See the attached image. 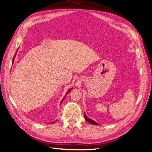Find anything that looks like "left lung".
<instances>
[{"instance_id": "left-lung-1", "label": "left lung", "mask_w": 152, "mask_h": 152, "mask_svg": "<svg viewBox=\"0 0 152 152\" xmlns=\"http://www.w3.org/2000/svg\"><path fill=\"white\" fill-rule=\"evenodd\" d=\"M84 116H85V118L86 121H88V123H91V124H93V125H98V123H97L96 122H95L94 121L92 120L91 119L89 118H88V116L86 115L85 113H84Z\"/></svg>"}]
</instances>
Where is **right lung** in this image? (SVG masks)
Wrapping results in <instances>:
<instances>
[{
    "mask_svg": "<svg viewBox=\"0 0 152 152\" xmlns=\"http://www.w3.org/2000/svg\"><path fill=\"white\" fill-rule=\"evenodd\" d=\"M18 50H17V51H16V53H15V55H14V58H13V59H12V64H13V63H14V58H15V55H16V53H17V52H18ZM71 89H72V88L69 89V90H68V91H67V93H66V94H65V96H64L63 99L61 100V103L62 102H63V100H64V99L65 98V97H66V95H67V93H69V91H70L71 90ZM56 121H57V120H56ZM54 122H55V121H54V122H53V123H54Z\"/></svg>",
    "mask_w": 152,
    "mask_h": 152,
    "instance_id": "add662e5",
    "label": "right lung"
}]
</instances>
